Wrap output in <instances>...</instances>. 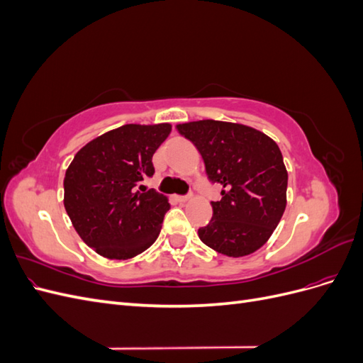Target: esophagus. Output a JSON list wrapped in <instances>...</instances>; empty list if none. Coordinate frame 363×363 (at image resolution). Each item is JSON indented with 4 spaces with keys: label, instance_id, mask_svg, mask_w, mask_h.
Masks as SVG:
<instances>
[{
    "label": "esophagus",
    "instance_id": "34e87169",
    "mask_svg": "<svg viewBox=\"0 0 363 363\" xmlns=\"http://www.w3.org/2000/svg\"><path fill=\"white\" fill-rule=\"evenodd\" d=\"M175 200L179 203H186L188 200H191V195H175Z\"/></svg>",
    "mask_w": 363,
    "mask_h": 363
}]
</instances>
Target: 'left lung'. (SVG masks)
I'll use <instances>...</instances> for the list:
<instances>
[{
  "label": "left lung",
  "instance_id": "8db88e82",
  "mask_svg": "<svg viewBox=\"0 0 363 363\" xmlns=\"http://www.w3.org/2000/svg\"><path fill=\"white\" fill-rule=\"evenodd\" d=\"M177 130L200 151L208 180L223 186L200 239L228 257L255 252L286 208L288 171L279 145L256 128L224 121H192Z\"/></svg>",
  "mask_w": 363,
  "mask_h": 363
}]
</instances>
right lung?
I'll list each match as a JSON object with an SVG mask.
<instances>
[{
	"label": "right lung",
	"instance_id": "add662e5",
	"mask_svg": "<svg viewBox=\"0 0 363 363\" xmlns=\"http://www.w3.org/2000/svg\"><path fill=\"white\" fill-rule=\"evenodd\" d=\"M171 124H125L95 138L65 174L63 204L75 232L98 255L131 259L157 239L169 203L142 182Z\"/></svg>",
	"mask_w": 363,
	"mask_h": 363
}]
</instances>
